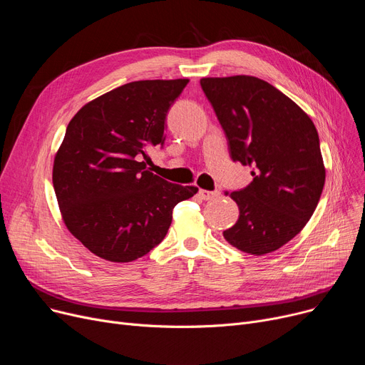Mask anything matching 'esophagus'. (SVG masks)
Listing matches in <instances>:
<instances>
[{
	"label": "esophagus",
	"mask_w": 365,
	"mask_h": 365,
	"mask_svg": "<svg viewBox=\"0 0 365 365\" xmlns=\"http://www.w3.org/2000/svg\"><path fill=\"white\" fill-rule=\"evenodd\" d=\"M200 197L202 198V200H205V201H208V200H213V198H216V197H219L220 195V192L219 190H204V189H200Z\"/></svg>",
	"instance_id": "obj_1"
}]
</instances>
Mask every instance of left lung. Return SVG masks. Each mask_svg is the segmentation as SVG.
<instances>
[{
	"label": "left lung",
	"mask_w": 365,
	"mask_h": 365,
	"mask_svg": "<svg viewBox=\"0 0 365 365\" xmlns=\"http://www.w3.org/2000/svg\"><path fill=\"white\" fill-rule=\"evenodd\" d=\"M200 84L231 158L253 170V182L229 194L240 217L223 237L244 253H272L302 231L322 194L318 131L290 98L256 76L201 78Z\"/></svg>",
	"instance_id": "left-lung-1"
}]
</instances>
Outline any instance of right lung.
Instances as JSON below:
<instances>
[{
  "label": "right lung",
  "instance_id": "add662e5",
  "mask_svg": "<svg viewBox=\"0 0 365 365\" xmlns=\"http://www.w3.org/2000/svg\"><path fill=\"white\" fill-rule=\"evenodd\" d=\"M189 80L124 84L84 105L66 127L53 186L69 232L109 262L148 255L167 235L173 208L198 192L146 170L164 145L165 118Z\"/></svg>",
  "mask_w": 365,
  "mask_h": 365
}]
</instances>
